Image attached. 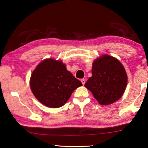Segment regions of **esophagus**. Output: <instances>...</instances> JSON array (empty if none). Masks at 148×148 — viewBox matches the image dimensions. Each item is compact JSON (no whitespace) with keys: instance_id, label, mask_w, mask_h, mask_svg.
<instances>
[{"instance_id":"34e87169","label":"esophagus","mask_w":148,"mask_h":148,"mask_svg":"<svg viewBox=\"0 0 148 148\" xmlns=\"http://www.w3.org/2000/svg\"><path fill=\"white\" fill-rule=\"evenodd\" d=\"M81 82H82V84L84 85V84H85V83H86V79H82L81 80Z\"/></svg>"}]
</instances>
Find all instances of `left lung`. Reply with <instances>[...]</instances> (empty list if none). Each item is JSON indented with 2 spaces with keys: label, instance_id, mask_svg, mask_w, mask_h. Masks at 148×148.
Segmentation results:
<instances>
[{
  "label": "left lung",
  "instance_id": "obj_1",
  "mask_svg": "<svg viewBox=\"0 0 148 148\" xmlns=\"http://www.w3.org/2000/svg\"><path fill=\"white\" fill-rule=\"evenodd\" d=\"M92 77L84 86L101 105H109L123 95L127 84L126 71L115 58L102 56L93 62Z\"/></svg>",
  "mask_w": 148,
  "mask_h": 148
}]
</instances>
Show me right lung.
<instances>
[{
    "instance_id": "1",
    "label": "right lung",
    "mask_w": 148,
    "mask_h": 148,
    "mask_svg": "<svg viewBox=\"0 0 148 148\" xmlns=\"http://www.w3.org/2000/svg\"><path fill=\"white\" fill-rule=\"evenodd\" d=\"M82 82L66 70L61 61L52 59L41 62L31 77L30 86L34 96L51 108L63 106Z\"/></svg>"
}]
</instances>
